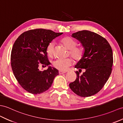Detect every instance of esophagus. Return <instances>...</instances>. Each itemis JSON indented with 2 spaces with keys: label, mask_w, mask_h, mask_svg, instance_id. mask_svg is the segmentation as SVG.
Instances as JSON below:
<instances>
[{
  "label": "esophagus",
  "mask_w": 123,
  "mask_h": 123,
  "mask_svg": "<svg viewBox=\"0 0 123 123\" xmlns=\"http://www.w3.org/2000/svg\"><path fill=\"white\" fill-rule=\"evenodd\" d=\"M66 73V72H65V71H59V74H64V73Z\"/></svg>",
  "instance_id": "esophagus-1"
}]
</instances>
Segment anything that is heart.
<instances>
[{"mask_svg":"<svg viewBox=\"0 0 123 123\" xmlns=\"http://www.w3.org/2000/svg\"><path fill=\"white\" fill-rule=\"evenodd\" d=\"M61 42L64 46L69 50V55L76 61H80L83 58L85 53L84 47L82 45H76L78 43L75 40L71 38L70 37H65L61 40ZM55 43L51 41L47 45L46 52L47 55L49 57H52L55 51ZM73 63L72 58L65 59H58L53 62V66L55 68L61 71L67 70L68 68Z\"/></svg>","mask_w":123,"mask_h":123,"instance_id":"obj_1","label":"heart"}]
</instances>
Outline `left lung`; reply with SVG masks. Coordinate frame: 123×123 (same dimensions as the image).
Returning <instances> with one entry per match:
<instances>
[{
  "mask_svg": "<svg viewBox=\"0 0 123 123\" xmlns=\"http://www.w3.org/2000/svg\"><path fill=\"white\" fill-rule=\"evenodd\" d=\"M72 37L82 43L85 53L75 66L79 70L75 72L77 78L69 86L80 96H91L103 87L112 73V48L104 37L88 30L78 31L73 33ZM82 69L85 72L81 74Z\"/></svg>",
  "mask_w": 123,
  "mask_h": 123,
  "instance_id": "1",
  "label": "left lung"
}]
</instances>
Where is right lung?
I'll return each mask as SVG.
<instances>
[{
	"label": "right lung",
	"instance_id": "1",
	"mask_svg": "<svg viewBox=\"0 0 123 123\" xmlns=\"http://www.w3.org/2000/svg\"><path fill=\"white\" fill-rule=\"evenodd\" d=\"M63 33L35 29L23 32L17 39L11 53V66L16 80L24 90L33 94L49 88L59 72L49 67L40 71L39 65H50L47 57V45Z\"/></svg>",
	"mask_w": 123,
	"mask_h": 123
}]
</instances>
